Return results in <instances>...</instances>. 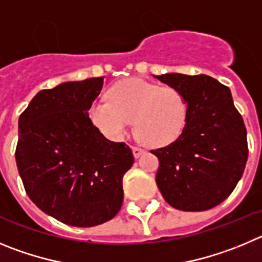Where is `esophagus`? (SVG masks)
<instances>
[{
	"instance_id": "34e87169",
	"label": "esophagus",
	"mask_w": 262,
	"mask_h": 262,
	"mask_svg": "<svg viewBox=\"0 0 262 262\" xmlns=\"http://www.w3.org/2000/svg\"><path fill=\"white\" fill-rule=\"evenodd\" d=\"M132 150H133V155L136 158L141 157V155L145 152V150H143V148H141V147H138V146H132Z\"/></svg>"
}]
</instances>
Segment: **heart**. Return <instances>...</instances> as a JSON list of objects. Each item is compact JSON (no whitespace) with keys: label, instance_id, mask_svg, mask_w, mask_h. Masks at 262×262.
<instances>
[{"label":"heart","instance_id":"1","mask_svg":"<svg viewBox=\"0 0 262 262\" xmlns=\"http://www.w3.org/2000/svg\"><path fill=\"white\" fill-rule=\"evenodd\" d=\"M108 98L110 102H94L89 117L111 140L125 136L134 120L138 140L162 147L175 142L187 125V99L175 87H160L133 77L116 82L108 91Z\"/></svg>","mask_w":262,"mask_h":262}]
</instances>
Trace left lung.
<instances>
[{
    "label": "left lung",
    "instance_id": "1",
    "mask_svg": "<svg viewBox=\"0 0 262 262\" xmlns=\"http://www.w3.org/2000/svg\"><path fill=\"white\" fill-rule=\"evenodd\" d=\"M185 96L188 120L175 142L151 150L157 185L172 207L204 211L225 201L248 159L247 129L227 86L209 75H154Z\"/></svg>",
    "mask_w": 262,
    "mask_h": 262
}]
</instances>
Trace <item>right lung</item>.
I'll return each mask as SVG.
<instances>
[{
	"label": "right lung",
	"mask_w": 262,
	"mask_h": 262,
	"mask_svg": "<svg viewBox=\"0 0 262 262\" xmlns=\"http://www.w3.org/2000/svg\"><path fill=\"white\" fill-rule=\"evenodd\" d=\"M102 87L99 77L39 91L18 121L15 160L26 193L40 210L75 227L119 213L122 178L134 163L130 147L107 140L87 114Z\"/></svg>",
	"instance_id": "add662e5"
}]
</instances>
